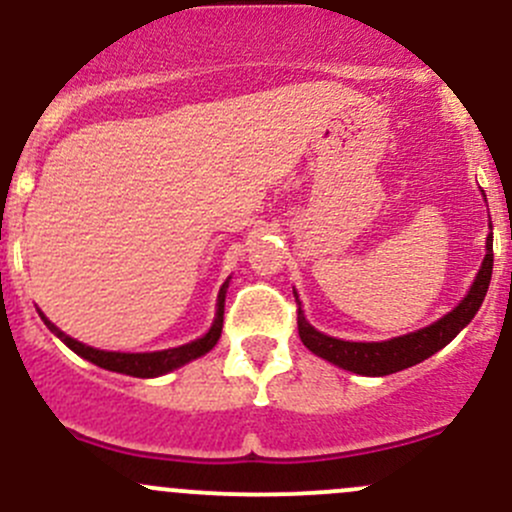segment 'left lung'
<instances>
[{
    "label": "left lung",
    "instance_id": "left-lung-1",
    "mask_svg": "<svg viewBox=\"0 0 512 512\" xmlns=\"http://www.w3.org/2000/svg\"><path fill=\"white\" fill-rule=\"evenodd\" d=\"M490 275H493V242H485V257L483 265H480L476 280H473L471 292L461 299L456 309L441 317L438 322H433L431 327H423L418 332L404 334V337H394L389 342H344V339L327 337V334L317 332L312 324L304 319L302 304H299L297 292V329L299 339L304 342V347L312 354L322 356V359L332 361V364L342 366V369L354 371L361 376H386L394 374V371L409 369V366L418 364V361L428 359L438 352V349L446 347L480 309L483 304L485 292H488Z\"/></svg>",
    "mask_w": 512,
    "mask_h": 512
}]
</instances>
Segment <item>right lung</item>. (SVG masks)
Segmentation results:
<instances>
[{
    "mask_svg": "<svg viewBox=\"0 0 512 512\" xmlns=\"http://www.w3.org/2000/svg\"><path fill=\"white\" fill-rule=\"evenodd\" d=\"M230 282V280H227ZM227 282L223 287H220V294H218V312H215V322L213 327H210V332L205 334V337L195 339V342L190 344H183V347H175V349H163V352H143V354H123V352H103V349H94V347H86V344L76 342V339H71L69 334L61 332L56 324H51L49 319L41 314V319H44L46 327L51 329V332L56 334V337L61 339V342L66 344V347L71 349V352H76L79 356H84L86 361H91V364L101 366V369H108V371H118V374H128V376H138V379H153V376H160V374H168V371L178 369V366L188 364V361L198 359V356L208 354L210 349L218 344L220 339V332H223V314H225V292H227Z\"/></svg>",
    "mask_w": 512,
    "mask_h": 512,
    "instance_id": "1",
    "label": "right lung"
}]
</instances>
